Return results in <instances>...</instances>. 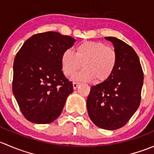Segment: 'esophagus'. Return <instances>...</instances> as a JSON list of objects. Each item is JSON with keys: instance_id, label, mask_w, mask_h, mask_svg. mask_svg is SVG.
<instances>
[{"instance_id": "esophagus-1", "label": "esophagus", "mask_w": 154, "mask_h": 154, "mask_svg": "<svg viewBox=\"0 0 154 154\" xmlns=\"http://www.w3.org/2000/svg\"><path fill=\"white\" fill-rule=\"evenodd\" d=\"M79 85L80 84H79L78 83H75V82L73 83V88H74V89H76V88L79 86Z\"/></svg>"}]
</instances>
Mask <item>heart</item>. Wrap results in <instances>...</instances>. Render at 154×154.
<instances>
[{
	"mask_svg": "<svg viewBox=\"0 0 154 154\" xmlns=\"http://www.w3.org/2000/svg\"><path fill=\"white\" fill-rule=\"evenodd\" d=\"M116 51L100 42H84L75 52L66 50L61 56V68L66 77L73 75L80 68L84 69L73 76L74 81L103 82L109 78L117 65Z\"/></svg>",
	"mask_w": 154,
	"mask_h": 154,
	"instance_id": "obj_1",
	"label": "heart"
}]
</instances>
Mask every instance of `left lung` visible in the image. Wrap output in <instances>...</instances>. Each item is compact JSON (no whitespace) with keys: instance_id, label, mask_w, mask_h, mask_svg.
<instances>
[{"instance_id":"obj_1","label":"left lung","mask_w":154,"mask_h":154,"mask_svg":"<svg viewBox=\"0 0 154 154\" xmlns=\"http://www.w3.org/2000/svg\"><path fill=\"white\" fill-rule=\"evenodd\" d=\"M114 46L117 65L111 77L91 87L86 106L91 122L113 130L124 127L139 108L144 74L133 48L116 37H105Z\"/></svg>"}]
</instances>
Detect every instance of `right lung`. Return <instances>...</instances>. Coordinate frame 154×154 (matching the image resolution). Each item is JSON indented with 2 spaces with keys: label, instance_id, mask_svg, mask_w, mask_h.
Masks as SVG:
<instances>
[{
  "label": "right lung",
  "instance_id": "add662e5",
  "mask_svg": "<svg viewBox=\"0 0 154 154\" xmlns=\"http://www.w3.org/2000/svg\"><path fill=\"white\" fill-rule=\"evenodd\" d=\"M76 40L57 32L35 34L23 44L13 64L12 91L29 122L51 123L62 113L73 84L61 68V56Z\"/></svg>",
  "mask_w": 154,
  "mask_h": 154
}]
</instances>
